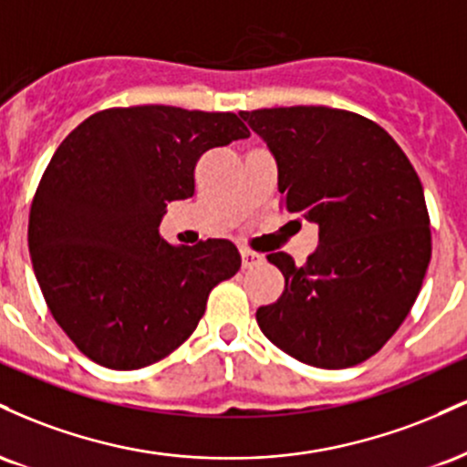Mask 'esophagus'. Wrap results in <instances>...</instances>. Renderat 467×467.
<instances>
[{
  "mask_svg": "<svg viewBox=\"0 0 467 467\" xmlns=\"http://www.w3.org/2000/svg\"><path fill=\"white\" fill-rule=\"evenodd\" d=\"M264 254H259V252H252V250H241V265L248 270V267H254V265H261L264 264Z\"/></svg>",
  "mask_w": 467,
  "mask_h": 467,
  "instance_id": "1",
  "label": "esophagus"
}]
</instances>
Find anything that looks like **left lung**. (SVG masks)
<instances>
[{"instance_id":"1","label":"left lung","mask_w":467,"mask_h":467,"mask_svg":"<svg viewBox=\"0 0 467 467\" xmlns=\"http://www.w3.org/2000/svg\"><path fill=\"white\" fill-rule=\"evenodd\" d=\"M239 116L275 153L281 208L314 222L320 241L303 265L267 254L285 289L256 309V323L298 362L356 367L400 329L431 264L420 175L382 127L353 111L296 105Z\"/></svg>"}]
</instances>
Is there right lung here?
<instances>
[{
  "instance_id": "add662e5",
  "label": "right lung",
  "mask_w": 467,
  "mask_h": 467,
  "mask_svg": "<svg viewBox=\"0 0 467 467\" xmlns=\"http://www.w3.org/2000/svg\"><path fill=\"white\" fill-rule=\"evenodd\" d=\"M248 136L230 111L140 105L96 111L58 144L28 248L47 309L83 356L133 371L195 331L241 256L228 239L166 244L160 222L166 203L192 197L203 153Z\"/></svg>"
}]
</instances>
